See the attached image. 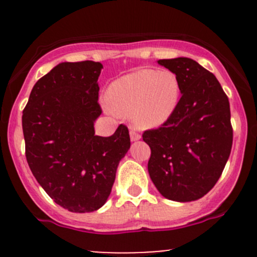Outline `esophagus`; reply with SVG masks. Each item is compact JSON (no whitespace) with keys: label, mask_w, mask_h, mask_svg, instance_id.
<instances>
[{"label":"esophagus","mask_w":257,"mask_h":257,"mask_svg":"<svg viewBox=\"0 0 257 257\" xmlns=\"http://www.w3.org/2000/svg\"><path fill=\"white\" fill-rule=\"evenodd\" d=\"M141 139V135L138 132H135V129H131V140L132 141H138Z\"/></svg>","instance_id":"1"}]
</instances>
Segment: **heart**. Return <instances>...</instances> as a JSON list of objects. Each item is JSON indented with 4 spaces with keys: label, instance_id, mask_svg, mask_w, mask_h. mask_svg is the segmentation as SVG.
I'll list each match as a JSON object with an SVG mask.
<instances>
[{
    "label": "heart",
    "instance_id": "heart-1",
    "mask_svg": "<svg viewBox=\"0 0 257 257\" xmlns=\"http://www.w3.org/2000/svg\"><path fill=\"white\" fill-rule=\"evenodd\" d=\"M181 100V83L170 70L139 69L108 87L107 102L117 114L132 117L139 129H155L174 116Z\"/></svg>",
    "mask_w": 257,
    "mask_h": 257
}]
</instances>
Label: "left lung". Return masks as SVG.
Returning a JSON list of instances; mask_svg holds the SVG:
<instances>
[{
	"instance_id": "1",
	"label": "left lung",
	"mask_w": 257,
	"mask_h": 257,
	"mask_svg": "<svg viewBox=\"0 0 257 257\" xmlns=\"http://www.w3.org/2000/svg\"><path fill=\"white\" fill-rule=\"evenodd\" d=\"M157 63L178 75L181 100L174 116L146 131L149 174L158 192L174 202L205 196L223 172L232 149L228 98L216 77L190 58Z\"/></svg>"
}]
</instances>
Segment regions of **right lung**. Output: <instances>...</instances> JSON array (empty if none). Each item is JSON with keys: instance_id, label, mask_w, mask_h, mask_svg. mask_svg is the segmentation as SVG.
Returning a JSON list of instances; mask_svg holds the SVG:
<instances>
[{"instance_id": "obj_1", "label": "right lung", "mask_w": 257, "mask_h": 257, "mask_svg": "<svg viewBox=\"0 0 257 257\" xmlns=\"http://www.w3.org/2000/svg\"><path fill=\"white\" fill-rule=\"evenodd\" d=\"M101 69L90 60L60 63L36 82L23 111L29 167L47 194L71 213L105 204L131 149L123 124L111 137L95 135Z\"/></svg>"}]
</instances>
